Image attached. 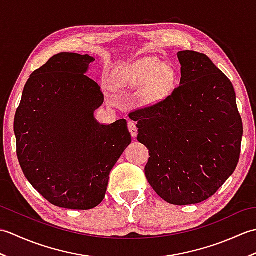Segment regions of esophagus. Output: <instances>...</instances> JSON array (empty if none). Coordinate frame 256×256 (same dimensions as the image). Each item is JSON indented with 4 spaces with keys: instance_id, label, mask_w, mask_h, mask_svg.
<instances>
[{
    "instance_id": "34e87169",
    "label": "esophagus",
    "mask_w": 256,
    "mask_h": 256,
    "mask_svg": "<svg viewBox=\"0 0 256 256\" xmlns=\"http://www.w3.org/2000/svg\"><path fill=\"white\" fill-rule=\"evenodd\" d=\"M128 130H130V133H131L132 138H135L138 136V128H136V123L135 122H128Z\"/></svg>"
}]
</instances>
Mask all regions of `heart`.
Listing matches in <instances>:
<instances>
[{"label": "heart", "mask_w": 256, "mask_h": 256, "mask_svg": "<svg viewBox=\"0 0 256 256\" xmlns=\"http://www.w3.org/2000/svg\"><path fill=\"white\" fill-rule=\"evenodd\" d=\"M175 72L167 64H160L156 58H144L122 68L118 72L120 84L140 86L144 84L142 99L155 102L170 94L175 84Z\"/></svg>", "instance_id": "heart-1"}]
</instances>
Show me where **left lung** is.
<instances>
[{
  "mask_svg": "<svg viewBox=\"0 0 256 256\" xmlns=\"http://www.w3.org/2000/svg\"><path fill=\"white\" fill-rule=\"evenodd\" d=\"M177 56L179 86L128 116L150 150L152 188L168 204L186 206L210 198L236 170L243 124L231 81L209 57L192 50Z\"/></svg>",
  "mask_w": 256,
  "mask_h": 256,
  "instance_id": "obj_1",
  "label": "left lung"
}]
</instances>
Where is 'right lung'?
Segmentation results:
<instances>
[{"mask_svg":"<svg viewBox=\"0 0 256 256\" xmlns=\"http://www.w3.org/2000/svg\"><path fill=\"white\" fill-rule=\"evenodd\" d=\"M89 55L60 52L30 74L14 118L16 153L27 180L54 206L89 210L104 199L108 176L132 138L126 120L103 125L104 101L84 74Z\"/></svg>","mask_w":256,"mask_h":256,"instance_id":"right-lung-1","label":"right lung"}]
</instances>
